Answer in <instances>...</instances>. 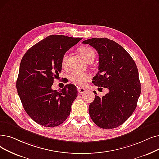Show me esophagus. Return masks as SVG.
Segmentation results:
<instances>
[{
  "label": "esophagus",
  "mask_w": 159,
  "mask_h": 159,
  "mask_svg": "<svg viewBox=\"0 0 159 159\" xmlns=\"http://www.w3.org/2000/svg\"><path fill=\"white\" fill-rule=\"evenodd\" d=\"M86 89L85 88H78V92L80 94L83 93L84 92H86Z\"/></svg>",
  "instance_id": "esophagus-1"
}]
</instances>
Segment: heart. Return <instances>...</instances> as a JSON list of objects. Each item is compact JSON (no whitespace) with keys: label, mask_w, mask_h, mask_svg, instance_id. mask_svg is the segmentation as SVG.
<instances>
[{"label":"heart","mask_w":159,"mask_h":159,"mask_svg":"<svg viewBox=\"0 0 159 159\" xmlns=\"http://www.w3.org/2000/svg\"><path fill=\"white\" fill-rule=\"evenodd\" d=\"M80 54L82 55L87 61L93 60L95 57V51L92 48L88 46H82L79 49ZM67 58V54H64L61 60V65L62 67H65L66 65V61ZM70 80L73 83L78 86H84L86 82L91 79V75L86 72H73L70 75Z\"/></svg>","instance_id":"1"}]
</instances>
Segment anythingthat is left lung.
Instances as JSON below:
<instances>
[{"label": "left lung", "instance_id": "obj_1", "mask_svg": "<svg viewBox=\"0 0 159 159\" xmlns=\"http://www.w3.org/2000/svg\"><path fill=\"white\" fill-rule=\"evenodd\" d=\"M82 43L93 47L99 57V71L92 82L109 89L102 98L93 92L95 97L89 106V116L102 129L116 128L132 115L137 106L141 84L136 65L130 55L113 40L95 38Z\"/></svg>", "mask_w": 159, "mask_h": 159}]
</instances>
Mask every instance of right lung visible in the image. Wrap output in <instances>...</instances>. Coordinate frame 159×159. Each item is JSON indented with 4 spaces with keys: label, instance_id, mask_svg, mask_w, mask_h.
<instances>
[{
    "label": "right lung",
    "instance_id": "1",
    "mask_svg": "<svg viewBox=\"0 0 159 159\" xmlns=\"http://www.w3.org/2000/svg\"><path fill=\"white\" fill-rule=\"evenodd\" d=\"M82 39L51 35L30 48L20 61L17 93L27 114L41 126H58L70 114L77 88L68 84L58 92L51 86L61 71L63 55Z\"/></svg>",
    "mask_w": 159,
    "mask_h": 159
}]
</instances>
